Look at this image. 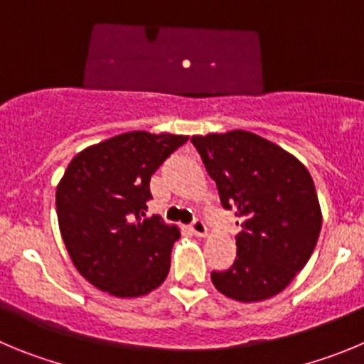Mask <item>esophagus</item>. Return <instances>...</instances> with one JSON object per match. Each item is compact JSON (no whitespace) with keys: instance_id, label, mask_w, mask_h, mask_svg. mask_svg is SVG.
Segmentation results:
<instances>
[{"instance_id":"1","label":"esophagus","mask_w":364,"mask_h":364,"mask_svg":"<svg viewBox=\"0 0 364 364\" xmlns=\"http://www.w3.org/2000/svg\"><path fill=\"white\" fill-rule=\"evenodd\" d=\"M190 230L194 232L198 237H205L206 232H208V228H206V225L203 219H194V221H192V225H190Z\"/></svg>"}]
</instances>
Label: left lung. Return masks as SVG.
Returning <instances> with one entry per match:
<instances>
[{
  "label": "left lung",
  "instance_id": "left-lung-1",
  "mask_svg": "<svg viewBox=\"0 0 364 364\" xmlns=\"http://www.w3.org/2000/svg\"><path fill=\"white\" fill-rule=\"evenodd\" d=\"M190 141L215 181L223 208L234 210L241 225L234 264L212 272V283L241 303L276 296L309 263L319 237L323 218L312 176L257 134L232 130Z\"/></svg>",
  "mask_w": 364,
  "mask_h": 364
}]
</instances>
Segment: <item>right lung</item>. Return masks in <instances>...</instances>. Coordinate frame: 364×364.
<instances>
[{
    "label": "right lung",
    "instance_id": "add662e5",
    "mask_svg": "<svg viewBox=\"0 0 364 364\" xmlns=\"http://www.w3.org/2000/svg\"><path fill=\"white\" fill-rule=\"evenodd\" d=\"M186 136L136 130L88 146L55 190L61 237L72 263L116 297L152 292L166 279L178 227L146 218L150 178Z\"/></svg>",
    "mask_w": 364,
    "mask_h": 364
}]
</instances>
